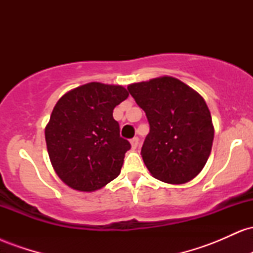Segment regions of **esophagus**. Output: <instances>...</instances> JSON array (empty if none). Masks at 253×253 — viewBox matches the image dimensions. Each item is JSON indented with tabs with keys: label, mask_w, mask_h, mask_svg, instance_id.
I'll use <instances>...</instances> for the list:
<instances>
[{
	"label": "esophagus",
	"mask_w": 253,
	"mask_h": 253,
	"mask_svg": "<svg viewBox=\"0 0 253 253\" xmlns=\"http://www.w3.org/2000/svg\"><path fill=\"white\" fill-rule=\"evenodd\" d=\"M130 145H132V149L135 150L139 145V138L138 136H134L133 139H130Z\"/></svg>",
	"instance_id": "34e87169"
}]
</instances>
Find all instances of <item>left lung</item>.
Wrapping results in <instances>:
<instances>
[{
	"instance_id": "8db88e82",
	"label": "left lung",
	"mask_w": 253,
	"mask_h": 253,
	"mask_svg": "<svg viewBox=\"0 0 253 253\" xmlns=\"http://www.w3.org/2000/svg\"><path fill=\"white\" fill-rule=\"evenodd\" d=\"M127 89L150 124L141 157L151 175L170 184L195 178L207 163L214 139L203 97L170 76L129 84Z\"/></svg>"
}]
</instances>
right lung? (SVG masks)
Here are the masks:
<instances>
[{"instance_id":"1","label":"right lung","mask_w":253,"mask_h":253,"mask_svg":"<svg viewBox=\"0 0 253 253\" xmlns=\"http://www.w3.org/2000/svg\"><path fill=\"white\" fill-rule=\"evenodd\" d=\"M127 97L124 86L91 82L58 100L45 139L52 167L72 189L98 190L120 173L130 144L120 136L113 110Z\"/></svg>"}]
</instances>
